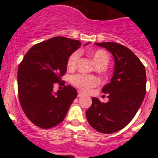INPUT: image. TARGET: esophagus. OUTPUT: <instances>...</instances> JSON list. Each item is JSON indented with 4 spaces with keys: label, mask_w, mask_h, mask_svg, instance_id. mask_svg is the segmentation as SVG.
<instances>
[{
    "label": "esophagus",
    "mask_w": 158,
    "mask_h": 158,
    "mask_svg": "<svg viewBox=\"0 0 158 158\" xmlns=\"http://www.w3.org/2000/svg\"><path fill=\"white\" fill-rule=\"evenodd\" d=\"M83 96H84V94H83L81 91L78 92V97H79V98H81V97H83Z\"/></svg>",
    "instance_id": "1"
}]
</instances>
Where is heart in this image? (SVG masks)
<instances>
[{"mask_svg":"<svg viewBox=\"0 0 158 158\" xmlns=\"http://www.w3.org/2000/svg\"><path fill=\"white\" fill-rule=\"evenodd\" d=\"M89 54L93 58L97 65L100 64H107L109 62V56H108L107 52L104 50L99 49V50L96 51H90L89 52ZM79 56H80V52L78 51L72 53L67 60V67L69 69H74V67L76 66ZM71 83L73 84V85H74L82 91L88 92L92 88H94L98 84V79L93 75L79 74L72 77Z\"/></svg>","mask_w":158,"mask_h":158,"instance_id":"heart-1","label":"heart"}]
</instances>
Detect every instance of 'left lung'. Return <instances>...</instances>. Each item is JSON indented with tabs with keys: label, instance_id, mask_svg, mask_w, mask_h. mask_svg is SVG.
Instances as JSON below:
<instances>
[{
	"label": "left lung",
	"instance_id": "left-lung-1",
	"mask_svg": "<svg viewBox=\"0 0 158 158\" xmlns=\"http://www.w3.org/2000/svg\"><path fill=\"white\" fill-rule=\"evenodd\" d=\"M108 50L114 57L112 78L102 89L108 94L107 102L93 98L86 117L94 130L111 134L125 127L139 109L146 94L144 65L132 51L115 43H95Z\"/></svg>",
	"mask_w": 158,
	"mask_h": 158
}]
</instances>
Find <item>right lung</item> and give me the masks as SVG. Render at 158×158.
Wrapping results in <instances>:
<instances>
[{
	"instance_id": "1",
	"label": "right lung",
	"mask_w": 158,
	"mask_h": 158,
	"mask_svg": "<svg viewBox=\"0 0 158 158\" xmlns=\"http://www.w3.org/2000/svg\"><path fill=\"white\" fill-rule=\"evenodd\" d=\"M80 46L78 40L55 37L32 47L19 65L21 107L38 127L50 129L59 125L76 98L78 94L74 87L64 86L56 93L53 88L66 72L69 56Z\"/></svg>"
}]
</instances>
